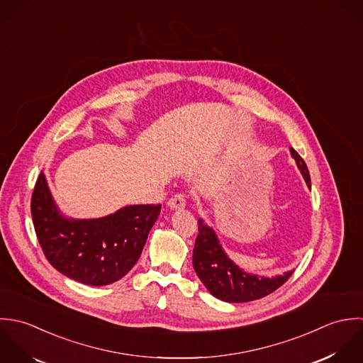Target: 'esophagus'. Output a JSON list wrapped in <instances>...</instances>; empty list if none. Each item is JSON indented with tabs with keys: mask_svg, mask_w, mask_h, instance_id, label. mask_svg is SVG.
I'll return each mask as SVG.
<instances>
[{
	"mask_svg": "<svg viewBox=\"0 0 363 363\" xmlns=\"http://www.w3.org/2000/svg\"><path fill=\"white\" fill-rule=\"evenodd\" d=\"M186 206V198L184 194H177L168 201V208L172 211L177 209H184Z\"/></svg>",
	"mask_w": 363,
	"mask_h": 363,
	"instance_id": "obj_1",
	"label": "esophagus"
}]
</instances>
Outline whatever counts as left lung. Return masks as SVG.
<instances>
[{
	"label": "left lung",
	"instance_id": "8db88e82",
	"mask_svg": "<svg viewBox=\"0 0 363 363\" xmlns=\"http://www.w3.org/2000/svg\"><path fill=\"white\" fill-rule=\"evenodd\" d=\"M290 155L294 158L308 189H311L310 174L304 160L298 152L290 147ZM199 234L194 248V269L205 288L227 303H245L268 296L282 286L294 269L277 277H261L257 274L245 272L240 268L224 251L218 241L216 231L203 220L198 218Z\"/></svg>",
	"mask_w": 363,
	"mask_h": 363
}]
</instances>
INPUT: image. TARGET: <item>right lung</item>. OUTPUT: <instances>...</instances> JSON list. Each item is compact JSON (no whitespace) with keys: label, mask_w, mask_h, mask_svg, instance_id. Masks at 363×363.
Here are the masks:
<instances>
[{"label":"right lung","mask_w":363,"mask_h":363,"mask_svg":"<svg viewBox=\"0 0 363 363\" xmlns=\"http://www.w3.org/2000/svg\"><path fill=\"white\" fill-rule=\"evenodd\" d=\"M30 211L52 267L75 282L105 286L122 279L136 265L161 205H129L104 218H69L55 202L42 171Z\"/></svg>","instance_id":"right-lung-1"}]
</instances>
